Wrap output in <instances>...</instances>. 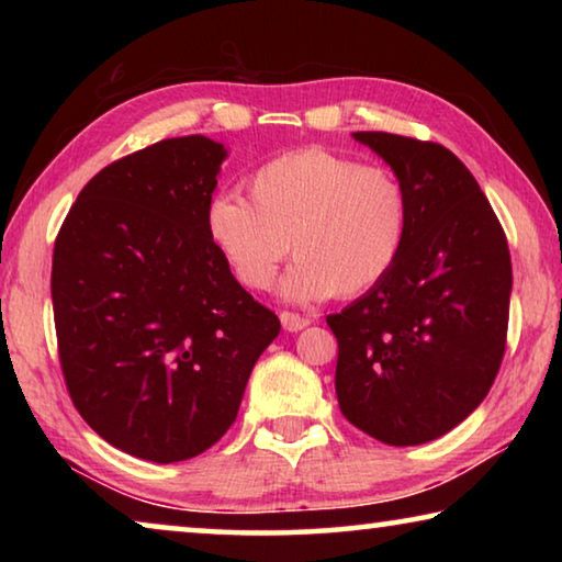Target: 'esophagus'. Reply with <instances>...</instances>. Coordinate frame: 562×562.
Here are the masks:
<instances>
[{"label": "esophagus", "instance_id": "esophagus-1", "mask_svg": "<svg viewBox=\"0 0 562 562\" xmlns=\"http://www.w3.org/2000/svg\"><path fill=\"white\" fill-rule=\"evenodd\" d=\"M280 322L288 331H300V329L307 327L312 319L304 317V315H297V312H280Z\"/></svg>", "mask_w": 562, "mask_h": 562}]
</instances>
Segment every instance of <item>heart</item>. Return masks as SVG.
Segmentation results:
<instances>
[{
  "label": "heart",
  "instance_id": "1",
  "mask_svg": "<svg viewBox=\"0 0 562 562\" xmlns=\"http://www.w3.org/2000/svg\"><path fill=\"white\" fill-rule=\"evenodd\" d=\"M247 190L250 201L221 193L205 207L207 240L247 290H270L292 250L288 300L367 292L396 268L412 231V195L392 168L327 148L268 160Z\"/></svg>",
  "mask_w": 562,
  "mask_h": 562
}]
</instances>
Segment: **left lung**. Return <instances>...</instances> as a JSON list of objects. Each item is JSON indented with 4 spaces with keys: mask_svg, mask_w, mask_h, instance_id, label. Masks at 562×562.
Instances as JSON below:
<instances>
[{
    "mask_svg": "<svg viewBox=\"0 0 562 562\" xmlns=\"http://www.w3.org/2000/svg\"><path fill=\"white\" fill-rule=\"evenodd\" d=\"M355 138L412 195L396 268L327 325L339 357L341 414L389 446L426 443L469 416L506 351L510 252L496 213L449 148L384 131Z\"/></svg>",
    "mask_w": 562,
    "mask_h": 562,
    "instance_id": "8db88e82",
    "label": "left lung"
}]
</instances>
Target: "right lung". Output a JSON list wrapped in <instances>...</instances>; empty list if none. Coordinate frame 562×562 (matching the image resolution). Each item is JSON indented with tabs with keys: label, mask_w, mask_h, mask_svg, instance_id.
I'll list each match as a JSON object with an SVG mask.
<instances>
[{
	"label": "right lung",
	"mask_w": 562,
	"mask_h": 562,
	"mask_svg": "<svg viewBox=\"0 0 562 562\" xmlns=\"http://www.w3.org/2000/svg\"><path fill=\"white\" fill-rule=\"evenodd\" d=\"M166 138L99 170L54 243L52 302L66 389L103 441L173 463L231 429L280 319L205 235L225 160Z\"/></svg>",
	"instance_id": "1"
}]
</instances>
